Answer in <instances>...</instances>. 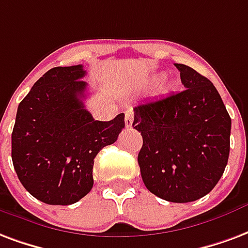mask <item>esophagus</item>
Listing matches in <instances>:
<instances>
[{
	"label": "esophagus",
	"mask_w": 248,
	"mask_h": 248,
	"mask_svg": "<svg viewBox=\"0 0 248 248\" xmlns=\"http://www.w3.org/2000/svg\"><path fill=\"white\" fill-rule=\"evenodd\" d=\"M133 121H134V113L133 110H127L126 113H124V126L130 129L131 126H133Z\"/></svg>",
	"instance_id": "esophagus-1"
}]
</instances>
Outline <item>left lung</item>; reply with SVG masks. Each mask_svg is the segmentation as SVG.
Wrapping results in <instances>:
<instances>
[{
    "instance_id": "1",
    "label": "left lung",
    "mask_w": 248,
    "mask_h": 248,
    "mask_svg": "<svg viewBox=\"0 0 248 248\" xmlns=\"http://www.w3.org/2000/svg\"><path fill=\"white\" fill-rule=\"evenodd\" d=\"M175 65L184 91L135 106L133 127L143 138L138 164L146 188L170 202H190L223 175L232 118L210 80Z\"/></svg>"
}]
</instances>
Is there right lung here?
I'll use <instances>...</instances> for the list:
<instances>
[{
    "label": "right lung",
    "instance_id": "right-lung-1",
    "mask_svg": "<svg viewBox=\"0 0 248 248\" xmlns=\"http://www.w3.org/2000/svg\"><path fill=\"white\" fill-rule=\"evenodd\" d=\"M85 73L81 64L49 69L16 110L13 166L25 189L48 205H71L91 192L94 157L124 127V113L104 122L85 109Z\"/></svg>",
    "mask_w": 248,
    "mask_h": 248
}]
</instances>
